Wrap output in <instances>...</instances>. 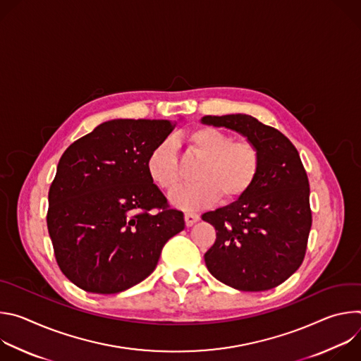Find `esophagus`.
Returning a JSON list of instances; mask_svg holds the SVG:
<instances>
[{"instance_id":"1","label":"esophagus","mask_w":361,"mask_h":361,"mask_svg":"<svg viewBox=\"0 0 361 361\" xmlns=\"http://www.w3.org/2000/svg\"><path fill=\"white\" fill-rule=\"evenodd\" d=\"M184 220H185V226L191 227L192 224H195L200 220V216L197 213H184Z\"/></svg>"}]
</instances>
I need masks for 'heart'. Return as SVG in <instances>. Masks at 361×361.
I'll return each instance as SVG.
<instances>
[{
  "instance_id": "heart-1",
  "label": "heart",
  "mask_w": 361,
  "mask_h": 361,
  "mask_svg": "<svg viewBox=\"0 0 361 361\" xmlns=\"http://www.w3.org/2000/svg\"><path fill=\"white\" fill-rule=\"evenodd\" d=\"M188 154L201 163L194 180L171 194V201L181 209H201L221 197L234 202L245 197L262 171V151L248 138H234L214 127H198L185 135ZM149 180L159 188L171 192L181 181V166L173 140L154 147L147 159Z\"/></svg>"
}]
</instances>
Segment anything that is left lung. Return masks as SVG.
<instances>
[{
    "instance_id": "8db88e82",
    "label": "left lung",
    "mask_w": 361,
    "mask_h": 361,
    "mask_svg": "<svg viewBox=\"0 0 361 361\" xmlns=\"http://www.w3.org/2000/svg\"><path fill=\"white\" fill-rule=\"evenodd\" d=\"M201 121L235 130L262 151V171L250 192L202 214L216 228V241L204 254L205 266L217 280L241 291L274 288L301 266L313 223L310 184L300 154L277 128L247 114L205 116Z\"/></svg>"
}]
</instances>
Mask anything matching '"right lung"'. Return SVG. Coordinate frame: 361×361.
Here are the masks:
<instances>
[{
    "label": "right lung",
    "mask_w": 361,
    "mask_h": 361,
    "mask_svg": "<svg viewBox=\"0 0 361 361\" xmlns=\"http://www.w3.org/2000/svg\"><path fill=\"white\" fill-rule=\"evenodd\" d=\"M170 120H111L74 141L48 191L47 227L63 274L88 293L124 291L156 269L184 228L147 173Z\"/></svg>",
    "instance_id": "1"
}]
</instances>
